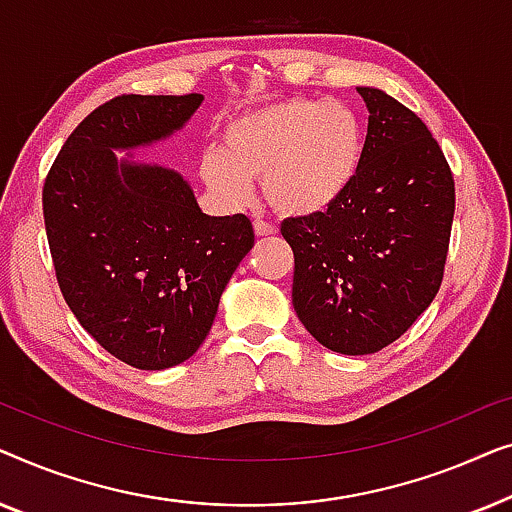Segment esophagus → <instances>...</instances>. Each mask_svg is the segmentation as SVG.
Masks as SVG:
<instances>
[{"label": "esophagus", "mask_w": 512, "mask_h": 512, "mask_svg": "<svg viewBox=\"0 0 512 512\" xmlns=\"http://www.w3.org/2000/svg\"><path fill=\"white\" fill-rule=\"evenodd\" d=\"M254 233H256V237H268V235H275L277 228L270 226V223L261 221V219H256L254 221Z\"/></svg>", "instance_id": "esophagus-1"}]
</instances>
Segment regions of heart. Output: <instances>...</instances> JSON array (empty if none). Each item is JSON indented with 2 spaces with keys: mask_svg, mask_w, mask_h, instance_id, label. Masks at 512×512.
Instances as JSON below:
<instances>
[{
  "mask_svg": "<svg viewBox=\"0 0 512 512\" xmlns=\"http://www.w3.org/2000/svg\"><path fill=\"white\" fill-rule=\"evenodd\" d=\"M366 156V125L340 102L286 97L230 116L219 151L200 156L209 191L244 202L251 179L261 177L268 205L282 216L324 214L345 198Z\"/></svg>",
  "mask_w": 512,
  "mask_h": 512,
  "instance_id": "obj_1",
  "label": "heart"
}]
</instances>
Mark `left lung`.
<instances>
[{
	"mask_svg": "<svg viewBox=\"0 0 512 512\" xmlns=\"http://www.w3.org/2000/svg\"><path fill=\"white\" fill-rule=\"evenodd\" d=\"M366 156L328 212L282 223L293 249V310L331 352L375 354L401 338L443 282L454 179L436 139L408 107L359 86Z\"/></svg>",
	"mask_w": 512,
	"mask_h": 512,
	"instance_id": "obj_1",
	"label": "left lung"
}]
</instances>
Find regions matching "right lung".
I'll list each match as a JSON object with an SVG mask.
<instances>
[{
  "instance_id": "obj_1",
  "label": "right lung",
  "mask_w": 512,
  "mask_h": 512,
  "mask_svg": "<svg viewBox=\"0 0 512 512\" xmlns=\"http://www.w3.org/2000/svg\"><path fill=\"white\" fill-rule=\"evenodd\" d=\"M202 100L123 95L102 104L76 125L44 184L46 235L69 310L139 370L198 352L254 247L247 216L205 214L184 174L135 156L184 130Z\"/></svg>"
}]
</instances>
